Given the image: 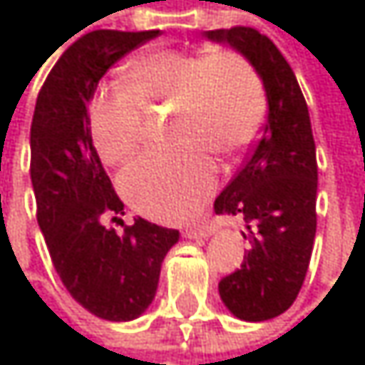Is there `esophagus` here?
<instances>
[{"mask_svg": "<svg viewBox=\"0 0 365 365\" xmlns=\"http://www.w3.org/2000/svg\"><path fill=\"white\" fill-rule=\"evenodd\" d=\"M213 235V226L209 222H200V224H194V226H185L183 228V237L185 239H207Z\"/></svg>", "mask_w": 365, "mask_h": 365, "instance_id": "1", "label": "esophagus"}]
</instances>
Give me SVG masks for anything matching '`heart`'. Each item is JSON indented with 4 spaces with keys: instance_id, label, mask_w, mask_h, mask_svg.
<instances>
[{
    "instance_id": "b5f03b06",
    "label": "heart",
    "mask_w": 365,
    "mask_h": 365,
    "mask_svg": "<svg viewBox=\"0 0 365 365\" xmlns=\"http://www.w3.org/2000/svg\"><path fill=\"white\" fill-rule=\"evenodd\" d=\"M124 84L101 86L88 106V130L99 156L120 165L141 143L145 111L171 108L167 139L120 175L126 200L148 217L175 222L192 215L213 192L215 163L232 158L255 139L266 93L254 65L237 50L207 54L175 48L150 50L126 65Z\"/></svg>"
}]
</instances>
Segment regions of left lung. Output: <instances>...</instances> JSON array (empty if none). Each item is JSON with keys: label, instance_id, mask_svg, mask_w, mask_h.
I'll return each mask as SVG.
<instances>
[{"label": "left lung", "instance_id": "left-lung-1", "mask_svg": "<svg viewBox=\"0 0 365 365\" xmlns=\"http://www.w3.org/2000/svg\"><path fill=\"white\" fill-rule=\"evenodd\" d=\"M239 50L264 82L268 120L245 165L215 198V213L243 215L252 250L220 281L228 311L243 322L285 313L309 270L317 232V156L309 108L279 48L252 27L207 31Z\"/></svg>", "mask_w": 365, "mask_h": 365}]
</instances>
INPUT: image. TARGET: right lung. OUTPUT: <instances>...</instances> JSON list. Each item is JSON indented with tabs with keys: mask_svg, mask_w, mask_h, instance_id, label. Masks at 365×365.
Returning <instances> with one entry per match:
<instances>
[{
	"mask_svg": "<svg viewBox=\"0 0 365 365\" xmlns=\"http://www.w3.org/2000/svg\"><path fill=\"white\" fill-rule=\"evenodd\" d=\"M158 31L99 29L76 39L50 69L31 122L37 224L67 292L108 322L137 319L154 300L160 266L180 241L173 228L137 217L118 235L124 202L88 130V103L115 61Z\"/></svg>",
	"mask_w": 365,
	"mask_h": 365,
	"instance_id": "obj_1",
	"label": "right lung"
}]
</instances>
